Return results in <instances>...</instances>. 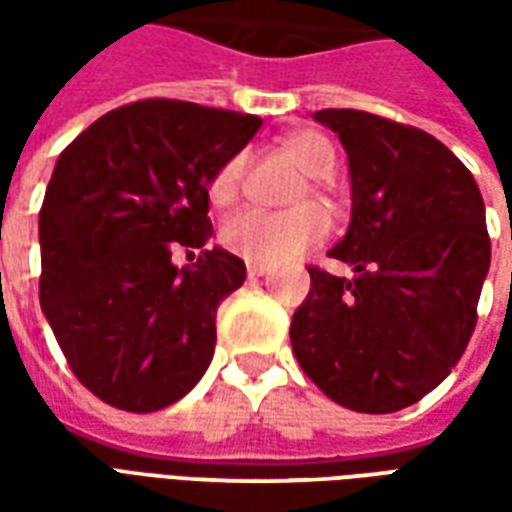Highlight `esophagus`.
I'll return each mask as SVG.
<instances>
[{
  "mask_svg": "<svg viewBox=\"0 0 512 512\" xmlns=\"http://www.w3.org/2000/svg\"><path fill=\"white\" fill-rule=\"evenodd\" d=\"M246 274L249 277H263V274H268V266L266 263H246Z\"/></svg>",
  "mask_w": 512,
  "mask_h": 512,
  "instance_id": "esophagus-1",
  "label": "esophagus"
}]
</instances>
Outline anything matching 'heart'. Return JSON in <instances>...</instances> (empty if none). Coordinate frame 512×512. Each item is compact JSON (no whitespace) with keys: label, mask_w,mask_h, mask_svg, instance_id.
Returning <instances> with one entry per match:
<instances>
[{"label":"heart","mask_w":512,"mask_h":512,"mask_svg":"<svg viewBox=\"0 0 512 512\" xmlns=\"http://www.w3.org/2000/svg\"><path fill=\"white\" fill-rule=\"evenodd\" d=\"M282 150L310 175V189L315 194L323 191V178L332 175L337 164L332 142L318 131H293L282 139ZM246 175V158L244 153L224 158L216 167L208 183V197L213 205L227 208L235 205L241 191H244ZM296 200H307V189L299 191ZM329 216L321 205H299L290 211H249L233 213L219 230L222 246L233 255L252 260V263H285L293 260L301 252H307L312 246H318L329 235Z\"/></svg>","instance_id":"obj_1"}]
</instances>
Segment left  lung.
I'll use <instances>...</instances> for the list:
<instances>
[{
    "label": "left lung",
    "mask_w": 512,
    "mask_h": 512,
    "mask_svg": "<svg viewBox=\"0 0 512 512\" xmlns=\"http://www.w3.org/2000/svg\"><path fill=\"white\" fill-rule=\"evenodd\" d=\"M351 167V227L310 266V293L290 323L301 370L334 403L392 414L450 376L477 323L491 266L485 205L450 147L414 126L356 109H321Z\"/></svg>",
    "instance_id": "obj_1"
}]
</instances>
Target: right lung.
<instances>
[{
  "label": "right lung",
  "mask_w": 512,
  "mask_h": 512,
  "mask_svg": "<svg viewBox=\"0 0 512 512\" xmlns=\"http://www.w3.org/2000/svg\"><path fill=\"white\" fill-rule=\"evenodd\" d=\"M260 117L145 98L98 117L60 153L40 208V307L95 397L134 414L172 406L208 370L216 310L246 279L205 249L208 183ZM175 248H200L186 269Z\"/></svg>",
  "instance_id": "obj_1"
}]
</instances>
